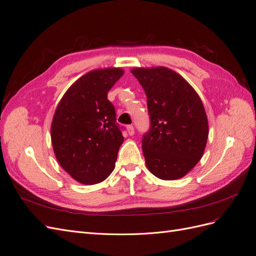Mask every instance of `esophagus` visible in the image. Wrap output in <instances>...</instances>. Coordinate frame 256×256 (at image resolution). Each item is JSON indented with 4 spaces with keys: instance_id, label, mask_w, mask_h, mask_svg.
<instances>
[{
    "instance_id": "1",
    "label": "esophagus",
    "mask_w": 256,
    "mask_h": 256,
    "mask_svg": "<svg viewBox=\"0 0 256 256\" xmlns=\"http://www.w3.org/2000/svg\"><path fill=\"white\" fill-rule=\"evenodd\" d=\"M127 132L129 136H134V128L132 125L127 126Z\"/></svg>"
}]
</instances>
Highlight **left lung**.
<instances>
[{
    "label": "left lung",
    "mask_w": 256,
    "mask_h": 256,
    "mask_svg": "<svg viewBox=\"0 0 256 256\" xmlns=\"http://www.w3.org/2000/svg\"><path fill=\"white\" fill-rule=\"evenodd\" d=\"M147 97L150 127L143 136L147 168L160 180L184 177L202 158L208 120L202 100L180 74L166 67L134 68Z\"/></svg>",
    "instance_id": "8db88e82"
}]
</instances>
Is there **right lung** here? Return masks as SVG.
Wrapping results in <instances>:
<instances>
[{
    "instance_id": "right-lung-1",
    "label": "right lung",
    "mask_w": 256,
    "mask_h": 256,
    "mask_svg": "<svg viewBox=\"0 0 256 256\" xmlns=\"http://www.w3.org/2000/svg\"><path fill=\"white\" fill-rule=\"evenodd\" d=\"M122 74L120 68L85 74L67 90L54 113V154L60 166L81 184L102 182L115 168L124 136L108 92Z\"/></svg>"
}]
</instances>
